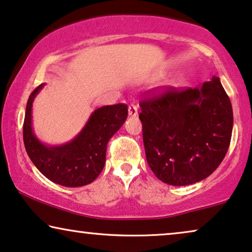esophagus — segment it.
<instances>
[{
    "mask_svg": "<svg viewBox=\"0 0 252 252\" xmlns=\"http://www.w3.org/2000/svg\"><path fill=\"white\" fill-rule=\"evenodd\" d=\"M128 112L130 116H137V114H138V108H137L135 103H130L128 107Z\"/></svg>",
    "mask_w": 252,
    "mask_h": 252,
    "instance_id": "1",
    "label": "esophagus"
}]
</instances>
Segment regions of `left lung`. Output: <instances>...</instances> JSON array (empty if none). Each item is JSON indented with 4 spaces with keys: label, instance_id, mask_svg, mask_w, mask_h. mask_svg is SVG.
Masks as SVG:
<instances>
[{
    "label": "left lung",
    "instance_id": "obj_1",
    "mask_svg": "<svg viewBox=\"0 0 252 252\" xmlns=\"http://www.w3.org/2000/svg\"><path fill=\"white\" fill-rule=\"evenodd\" d=\"M150 168L170 186H189L210 176L226 156L233 108L220 79L198 87H167L139 102Z\"/></svg>",
    "mask_w": 252,
    "mask_h": 252
}]
</instances>
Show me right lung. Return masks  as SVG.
<instances>
[{"instance_id":"1","label":"right lung","mask_w":252,"mask_h":252,"mask_svg":"<svg viewBox=\"0 0 252 252\" xmlns=\"http://www.w3.org/2000/svg\"><path fill=\"white\" fill-rule=\"evenodd\" d=\"M45 84L31 93L26 103L23 138L30 159L47 179L60 186L83 187L94 181L105 166L107 144L128 117V106H103L92 113L85 126L71 142L49 146L32 130V103Z\"/></svg>"}]
</instances>
